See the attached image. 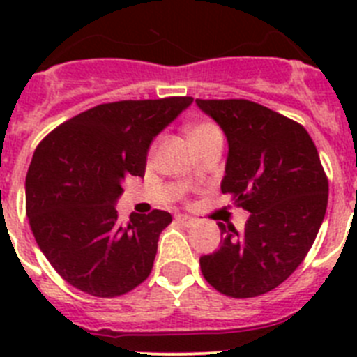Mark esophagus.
I'll use <instances>...</instances> for the list:
<instances>
[{
  "label": "esophagus",
  "mask_w": 357,
  "mask_h": 357,
  "mask_svg": "<svg viewBox=\"0 0 357 357\" xmlns=\"http://www.w3.org/2000/svg\"><path fill=\"white\" fill-rule=\"evenodd\" d=\"M176 223H181L182 227H193L195 223H197V220L191 216H185V214H176L175 216Z\"/></svg>",
  "instance_id": "obj_1"
}]
</instances>
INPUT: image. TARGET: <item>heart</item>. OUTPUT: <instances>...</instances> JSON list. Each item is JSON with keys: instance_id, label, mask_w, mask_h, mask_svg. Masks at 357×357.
<instances>
[{"instance_id": "heart-1", "label": "heart", "mask_w": 357, "mask_h": 357, "mask_svg": "<svg viewBox=\"0 0 357 357\" xmlns=\"http://www.w3.org/2000/svg\"><path fill=\"white\" fill-rule=\"evenodd\" d=\"M214 125H211V123H200V125H193V127H189L188 130V137L189 139H193V137H198V135H204L207 134V132L214 130Z\"/></svg>"}]
</instances>
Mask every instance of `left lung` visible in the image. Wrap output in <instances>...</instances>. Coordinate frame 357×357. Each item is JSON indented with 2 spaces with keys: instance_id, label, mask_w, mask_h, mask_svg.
<instances>
[{
  "instance_id": "8db88e82",
  "label": "left lung",
  "mask_w": 357,
  "mask_h": 357,
  "mask_svg": "<svg viewBox=\"0 0 357 357\" xmlns=\"http://www.w3.org/2000/svg\"><path fill=\"white\" fill-rule=\"evenodd\" d=\"M229 144L222 193L250 213L245 232L220 223L222 245L202 255L213 288L250 298L272 291L304 261L327 209L329 184L305 128L248 100H197Z\"/></svg>"
}]
</instances>
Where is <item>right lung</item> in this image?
Returning <instances> with one entry per match:
<instances>
[{
  "label": "right lung",
  "instance_id": "1",
  "mask_svg": "<svg viewBox=\"0 0 357 357\" xmlns=\"http://www.w3.org/2000/svg\"><path fill=\"white\" fill-rule=\"evenodd\" d=\"M191 96L93 107L46 135L26 173V214L40 252L69 284L102 298L123 295L151 272L172 214L118 220L123 182L143 176L151 143Z\"/></svg>",
  "mask_w": 357,
  "mask_h": 357
}]
</instances>
